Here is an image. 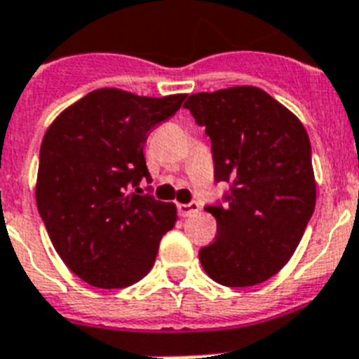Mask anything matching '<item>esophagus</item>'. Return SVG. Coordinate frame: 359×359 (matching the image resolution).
<instances>
[{"label":"esophagus","mask_w":359,"mask_h":359,"mask_svg":"<svg viewBox=\"0 0 359 359\" xmlns=\"http://www.w3.org/2000/svg\"><path fill=\"white\" fill-rule=\"evenodd\" d=\"M199 203L197 201H191V203H188V205H177V210H179V214L182 215V217H189V215H194L199 212Z\"/></svg>","instance_id":"1"}]
</instances>
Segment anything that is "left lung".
Segmentation results:
<instances>
[{"mask_svg":"<svg viewBox=\"0 0 359 359\" xmlns=\"http://www.w3.org/2000/svg\"><path fill=\"white\" fill-rule=\"evenodd\" d=\"M184 109L210 136L215 182L230 184L223 205L205 208L217 238L201 265L229 287L262 284L293 256L316 208L308 133L256 86L194 94Z\"/></svg>","mask_w":359,"mask_h":359,"instance_id":"left-lung-1","label":"left lung"}]
</instances>
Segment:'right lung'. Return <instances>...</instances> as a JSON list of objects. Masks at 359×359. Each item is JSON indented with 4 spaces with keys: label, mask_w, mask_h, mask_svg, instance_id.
Wrapping results in <instances>:
<instances>
[{
    "label": "right lung",
    "mask_w": 359,
    "mask_h": 359,
    "mask_svg": "<svg viewBox=\"0 0 359 359\" xmlns=\"http://www.w3.org/2000/svg\"><path fill=\"white\" fill-rule=\"evenodd\" d=\"M186 95L142 97L101 88L64 110L40 147L36 206L72 273L103 290L142 280L175 226L173 203L142 194L144 145Z\"/></svg>",
    "instance_id": "obj_1"
}]
</instances>
